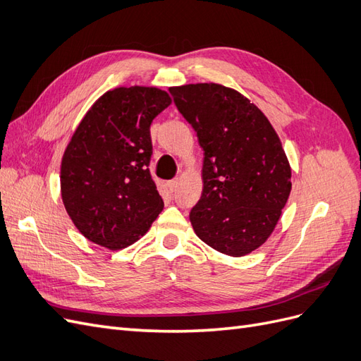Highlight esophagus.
<instances>
[{
	"mask_svg": "<svg viewBox=\"0 0 361 361\" xmlns=\"http://www.w3.org/2000/svg\"><path fill=\"white\" fill-rule=\"evenodd\" d=\"M167 188L173 192L174 190H176L178 188V179H173V180H169L167 182Z\"/></svg>",
	"mask_w": 361,
	"mask_h": 361,
	"instance_id": "1",
	"label": "esophagus"
}]
</instances>
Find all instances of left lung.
I'll use <instances>...</instances> for the list:
<instances>
[{"mask_svg":"<svg viewBox=\"0 0 361 361\" xmlns=\"http://www.w3.org/2000/svg\"><path fill=\"white\" fill-rule=\"evenodd\" d=\"M203 149V191L190 214L195 235L241 257L274 232L290 194V166L276 129L248 97L216 82L170 87Z\"/></svg>","mask_w":361,"mask_h":361,"instance_id":"8db88e82","label":"left lung"}]
</instances>
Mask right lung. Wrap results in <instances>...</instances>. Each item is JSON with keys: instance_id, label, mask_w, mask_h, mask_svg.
<instances>
[{"instance_id": "obj_1", "label": "right lung", "mask_w": 361, "mask_h": 361, "mask_svg": "<svg viewBox=\"0 0 361 361\" xmlns=\"http://www.w3.org/2000/svg\"><path fill=\"white\" fill-rule=\"evenodd\" d=\"M171 104L158 87H117L85 113L64 150L63 204L89 241L111 251L145 236L164 202L152 180L150 125Z\"/></svg>"}]
</instances>
